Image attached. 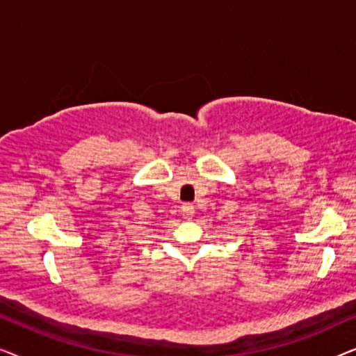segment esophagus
Here are the masks:
<instances>
[{
  "label": "esophagus",
  "instance_id": "1",
  "mask_svg": "<svg viewBox=\"0 0 356 356\" xmlns=\"http://www.w3.org/2000/svg\"><path fill=\"white\" fill-rule=\"evenodd\" d=\"M181 213H183L184 218H191L193 213H194V206H193V204H189V202L183 204V206H181Z\"/></svg>",
  "mask_w": 356,
  "mask_h": 356
}]
</instances>
